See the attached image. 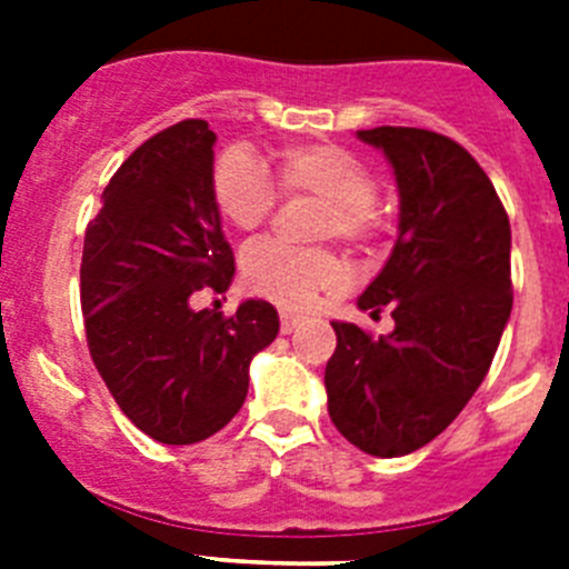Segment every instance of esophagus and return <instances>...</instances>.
I'll return each mask as SVG.
<instances>
[{"instance_id":"esophagus-1","label":"esophagus","mask_w":569,"mask_h":569,"mask_svg":"<svg viewBox=\"0 0 569 569\" xmlns=\"http://www.w3.org/2000/svg\"><path fill=\"white\" fill-rule=\"evenodd\" d=\"M299 321H301L299 313H290V310H281V313H279V328H281V333H293L296 325H299Z\"/></svg>"}]
</instances>
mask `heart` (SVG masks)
<instances>
[{"mask_svg": "<svg viewBox=\"0 0 569 569\" xmlns=\"http://www.w3.org/2000/svg\"><path fill=\"white\" fill-rule=\"evenodd\" d=\"M284 196H316L325 208L313 224L316 239H341L367 248L385 233L379 179L353 150L336 142L284 144L276 153V184L268 170L248 150L228 148L216 156L210 170V196L216 210L236 230H256L268 222ZM244 284L261 299L281 308L305 310L321 290L345 281L341 259L330 248H293L288 241L264 239L241 259Z\"/></svg>", "mask_w": 569, "mask_h": 569, "instance_id": "obj_1", "label": "heart"}]
</instances>
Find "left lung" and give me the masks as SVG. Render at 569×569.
<instances>
[{"mask_svg": "<svg viewBox=\"0 0 569 569\" xmlns=\"http://www.w3.org/2000/svg\"><path fill=\"white\" fill-rule=\"evenodd\" d=\"M359 136L385 150L401 193L399 239L359 308H387L396 330L333 321L325 387L339 433L393 459L433 441L490 370L512 310L510 219L450 136L390 124Z\"/></svg>", "mask_w": 569, "mask_h": 569, "instance_id": "1", "label": "left lung"}]
</instances>
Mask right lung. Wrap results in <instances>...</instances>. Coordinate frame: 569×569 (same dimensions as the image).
<instances>
[{
  "mask_svg": "<svg viewBox=\"0 0 569 569\" xmlns=\"http://www.w3.org/2000/svg\"><path fill=\"white\" fill-rule=\"evenodd\" d=\"M213 142L204 119L150 136L110 176L84 230L90 359L122 413L162 445L219 433L244 405L250 359L279 333L268 301L233 316L190 308L202 290L224 293L236 270L210 196Z\"/></svg>",
  "mask_w": 569,
  "mask_h": 569,
  "instance_id": "right-lung-1",
  "label": "right lung"
}]
</instances>
